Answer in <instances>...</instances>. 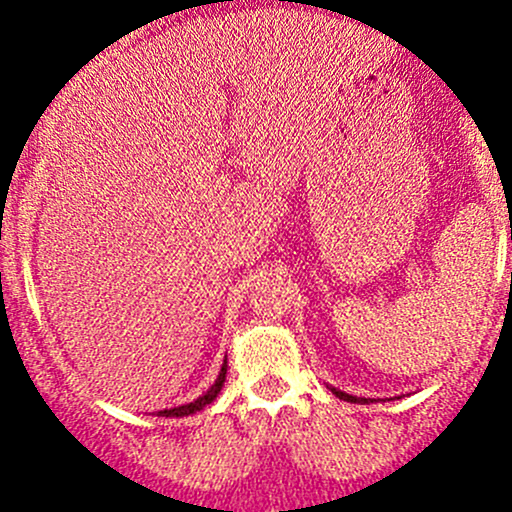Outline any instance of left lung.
Here are the masks:
<instances>
[{"label": "left lung", "instance_id": "left-lung-1", "mask_svg": "<svg viewBox=\"0 0 512 512\" xmlns=\"http://www.w3.org/2000/svg\"><path fill=\"white\" fill-rule=\"evenodd\" d=\"M332 391H334V394L339 396V399H344V401H359V399H356V396H349V394H344V391H337V389H332ZM361 401H364V404H366V399H361Z\"/></svg>", "mask_w": 512, "mask_h": 512}]
</instances>
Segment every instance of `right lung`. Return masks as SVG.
Returning a JSON list of instances; mask_svg holds the SVG:
<instances>
[{"instance_id": "add662e5", "label": "right lung", "mask_w": 512, "mask_h": 512, "mask_svg": "<svg viewBox=\"0 0 512 512\" xmlns=\"http://www.w3.org/2000/svg\"><path fill=\"white\" fill-rule=\"evenodd\" d=\"M225 374H227V359H225V364H223V369H220V374H218V379H215V384L210 386L208 391H205L203 396H198V399L195 401H190V404H183V406H175V409H165V411H158V416H190V414H195V411H203L205 406L208 404H213L215 401V396L220 394V389H223V384H225Z\"/></svg>"}]
</instances>
